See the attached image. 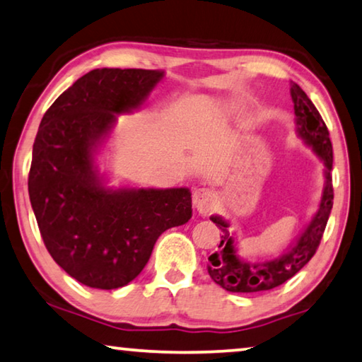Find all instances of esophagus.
Returning a JSON list of instances; mask_svg holds the SVG:
<instances>
[{"label":"esophagus","mask_w":362,"mask_h":362,"mask_svg":"<svg viewBox=\"0 0 362 362\" xmlns=\"http://www.w3.org/2000/svg\"><path fill=\"white\" fill-rule=\"evenodd\" d=\"M192 204L199 214H209L214 209V194L207 187H197L192 191Z\"/></svg>","instance_id":"obj_1"}]
</instances>
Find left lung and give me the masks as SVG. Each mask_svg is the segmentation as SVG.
Here are the masks:
<instances>
[{"mask_svg": "<svg viewBox=\"0 0 362 362\" xmlns=\"http://www.w3.org/2000/svg\"><path fill=\"white\" fill-rule=\"evenodd\" d=\"M291 98L294 103V123L298 136L314 150V153L324 163V191L320 204L304 231L294 241L285 254L264 262H249L238 255L235 235L230 233V221L223 216L212 215L210 220L220 228L221 239L218 251L210 255L207 265L209 275L223 290L231 293H257L274 290L298 274L313 259L324 235L329 215L333 205L332 165L333 150L329 129L314 103L298 84L291 82Z\"/></svg>", "mask_w": 362, "mask_h": 362, "instance_id": "1", "label": "left lung"}]
</instances>
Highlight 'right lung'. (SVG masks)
I'll list each match as a JSON object with an SVG mask.
<instances>
[{
  "instance_id": "right-lung-1",
  "label": "right lung",
  "mask_w": 362,
  "mask_h": 362,
  "mask_svg": "<svg viewBox=\"0 0 362 362\" xmlns=\"http://www.w3.org/2000/svg\"><path fill=\"white\" fill-rule=\"evenodd\" d=\"M165 77L152 69H93L43 115L32 150L29 196L54 262L82 285L115 290L148 262L158 236L187 223V187H107L95 153L116 115L146 103Z\"/></svg>"
}]
</instances>
